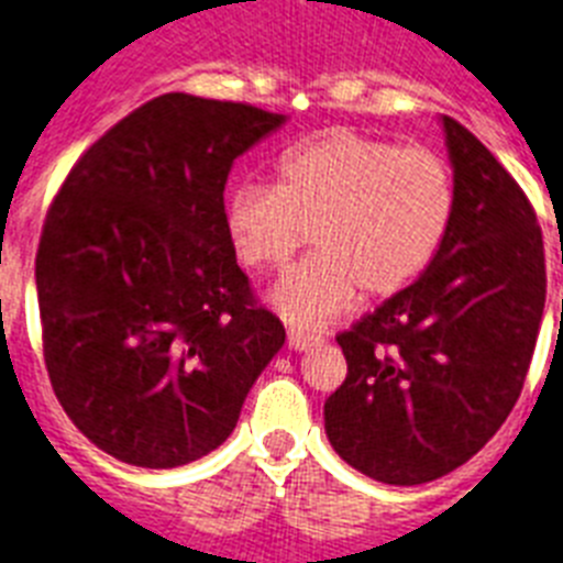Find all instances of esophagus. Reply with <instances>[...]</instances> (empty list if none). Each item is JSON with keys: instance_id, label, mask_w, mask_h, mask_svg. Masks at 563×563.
I'll return each instance as SVG.
<instances>
[{"instance_id": "esophagus-1", "label": "esophagus", "mask_w": 563, "mask_h": 563, "mask_svg": "<svg viewBox=\"0 0 563 563\" xmlns=\"http://www.w3.org/2000/svg\"><path fill=\"white\" fill-rule=\"evenodd\" d=\"M321 344V335H309L303 329H289V346L291 350H309V346Z\"/></svg>"}]
</instances>
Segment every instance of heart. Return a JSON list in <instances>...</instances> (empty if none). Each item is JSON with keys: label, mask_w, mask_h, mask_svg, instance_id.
I'll return each mask as SVG.
<instances>
[{"label": "heart", "mask_w": 563, "mask_h": 563, "mask_svg": "<svg viewBox=\"0 0 563 563\" xmlns=\"http://www.w3.org/2000/svg\"><path fill=\"white\" fill-rule=\"evenodd\" d=\"M456 217V178L445 155L353 130H327L277 158L272 185H240L225 199L234 257L280 272L312 231V257L286 274L274 306L318 327L346 312L358 291L393 297L419 280Z\"/></svg>", "instance_id": "1"}]
</instances>
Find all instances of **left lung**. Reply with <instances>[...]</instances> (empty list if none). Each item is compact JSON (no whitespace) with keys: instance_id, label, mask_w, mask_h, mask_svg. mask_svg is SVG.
Listing matches in <instances>:
<instances>
[{"instance_id":"obj_1","label":"left lung","mask_w":563,"mask_h":563,"mask_svg":"<svg viewBox=\"0 0 563 563\" xmlns=\"http://www.w3.org/2000/svg\"><path fill=\"white\" fill-rule=\"evenodd\" d=\"M456 217L428 272L338 332L346 378L323 405L341 460L419 486L472 460L518 401L547 300L543 236L504 164L442 118Z\"/></svg>"}]
</instances>
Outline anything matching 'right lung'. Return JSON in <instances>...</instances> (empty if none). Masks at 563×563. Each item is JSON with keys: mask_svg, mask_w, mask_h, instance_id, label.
Masks as SVG:
<instances>
[{"mask_svg": "<svg viewBox=\"0 0 563 563\" xmlns=\"http://www.w3.org/2000/svg\"><path fill=\"white\" fill-rule=\"evenodd\" d=\"M286 121L170 91L68 170L36 249L45 369L77 431L141 468H176L231 437L286 341L225 234L236 155Z\"/></svg>", "mask_w": 563, "mask_h": 563, "instance_id": "right-lung-1", "label": "right lung"}]
</instances>
